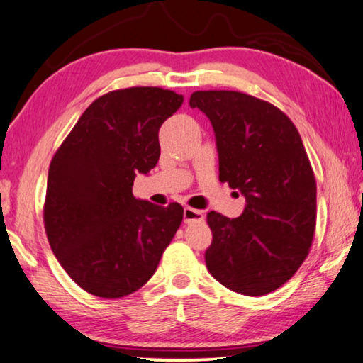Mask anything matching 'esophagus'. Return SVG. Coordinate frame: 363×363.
Returning a JSON list of instances; mask_svg holds the SVG:
<instances>
[{
	"label": "esophagus",
	"instance_id": "1",
	"mask_svg": "<svg viewBox=\"0 0 363 363\" xmlns=\"http://www.w3.org/2000/svg\"><path fill=\"white\" fill-rule=\"evenodd\" d=\"M204 213L201 211H196L193 207H185L183 211V222L185 223H193V222H203Z\"/></svg>",
	"mask_w": 363,
	"mask_h": 363
}]
</instances>
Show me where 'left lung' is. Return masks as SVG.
Here are the masks:
<instances>
[{
	"label": "left lung",
	"mask_w": 363,
	"mask_h": 363,
	"mask_svg": "<svg viewBox=\"0 0 363 363\" xmlns=\"http://www.w3.org/2000/svg\"><path fill=\"white\" fill-rule=\"evenodd\" d=\"M216 133L218 180L245 196L240 217L207 213L211 275L245 296H264L294 275L311 249L317 183L301 135L286 114L240 91H194Z\"/></svg>",
	"instance_id": "1"
}]
</instances>
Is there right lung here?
<instances>
[{"label": "right lung", "instance_id": "right-lung-1", "mask_svg": "<svg viewBox=\"0 0 363 363\" xmlns=\"http://www.w3.org/2000/svg\"><path fill=\"white\" fill-rule=\"evenodd\" d=\"M182 104V94L156 86L111 91L88 106L52 157L48 241L86 293L117 299L140 289L180 227V204L136 199L132 188L156 167L159 128Z\"/></svg>", "mask_w": 363, "mask_h": 363}]
</instances>
